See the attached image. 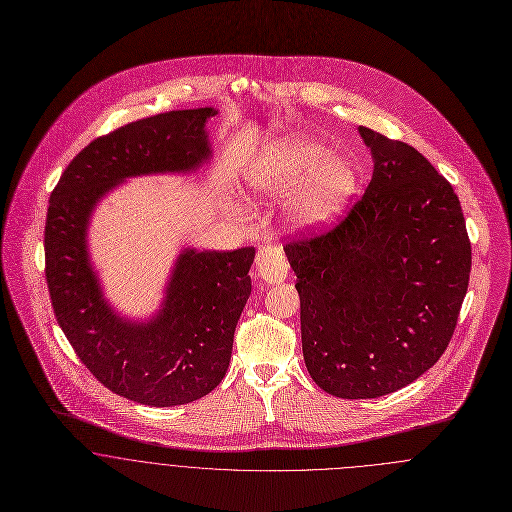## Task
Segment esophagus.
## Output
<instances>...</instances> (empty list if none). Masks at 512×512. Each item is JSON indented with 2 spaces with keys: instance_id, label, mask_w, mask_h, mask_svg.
Returning <instances> with one entry per match:
<instances>
[{
  "instance_id": "obj_1",
  "label": "esophagus",
  "mask_w": 512,
  "mask_h": 512,
  "mask_svg": "<svg viewBox=\"0 0 512 512\" xmlns=\"http://www.w3.org/2000/svg\"><path fill=\"white\" fill-rule=\"evenodd\" d=\"M257 273L267 283H283L288 275V263L283 247L265 245L257 253Z\"/></svg>"
}]
</instances>
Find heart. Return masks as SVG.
Here are the masks:
<instances>
[{
  "label": "heart",
  "mask_w": 512,
  "mask_h": 512,
  "mask_svg": "<svg viewBox=\"0 0 512 512\" xmlns=\"http://www.w3.org/2000/svg\"><path fill=\"white\" fill-rule=\"evenodd\" d=\"M249 182L255 192L284 198L302 187L292 212L300 224L314 226L334 218L353 192L351 167L330 159V151L312 141H284L271 147L251 167Z\"/></svg>",
  "instance_id": "obj_1"
}]
</instances>
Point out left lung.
<instances>
[{
  "instance_id": "obj_1",
  "label": "left lung",
  "mask_w": 512,
  "mask_h": 512,
  "mask_svg": "<svg viewBox=\"0 0 512 512\" xmlns=\"http://www.w3.org/2000/svg\"><path fill=\"white\" fill-rule=\"evenodd\" d=\"M359 133L375 163L365 194L336 226L284 247L306 369L340 398L383 397L426 373L454 336L471 273L454 186L414 147Z\"/></svg>"
}]
</instances>
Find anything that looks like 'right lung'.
<instances>
[{"label":"right lung","mask_w":512,"mask_h":512,"mask_svg":"<svg viewBox=\"0 0 512 512\" xmlns=\"http://www.w3.org/2000/svg\"><path fill=\"white\" fill-rule=\"evenodd\" d=\"M212 108L131 121L84 147L51 192L45 277L58 326L86 369L112 393L147 406L206 397L226 377L233 332L251 294L255 247L186 249L161 312L147 324L117 318L86 251L96 202L127 176L184 172L210 157Z\"/></svg>","instance_id":"right-lung-1"}]
</instances>
